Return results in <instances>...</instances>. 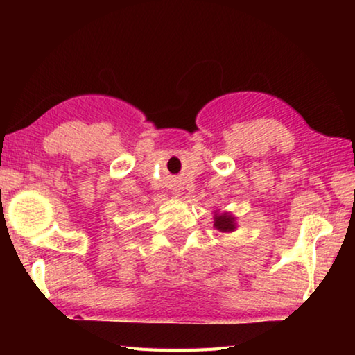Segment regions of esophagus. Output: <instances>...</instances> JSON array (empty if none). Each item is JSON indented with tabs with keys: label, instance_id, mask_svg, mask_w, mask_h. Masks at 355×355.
<instances>
[{
	"label": "esophagus",
	"instance_id": "34e87169",
	"mask_svg": "<svg viewBox=\"0 0 355 355\" xmlns=\"http://www.w3.org/2000/svg\"><path fill=\"white\" fill-rule=\"evenodd\" d=\"M173 194H175V196H177V197H178V196H180V194H178V192H173Z\"/></svg>",
	"mask_w": 355,
	"mask_h": 355
}]
</instances>
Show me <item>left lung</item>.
<instances>
[{
	"label": "left lung",
	"mask_w": 355,
	"mask_h": 355,
	"mask_svg": "<svg viewBox=\"0 0 355 355\" xmlns=\"http://www.w3.org/2000/svg\"><path fill=\"white\" fill-rule=\"evenodd\" d=\"M213 219H214V228H218L219 232H224V233H232L236 230V218L233 216L230 211H219V209H216L214 214H213Z\"/></svg>",
	"instance_id": "8db88e82"
}]
</instances>
